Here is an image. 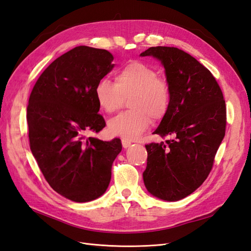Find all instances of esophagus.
<instances>
[{
    "mask_svg": "<svg viewBox=\"0 0 251 251\" xmlns=\"http://www.w3.org/2000/svg\"><path fill=\"white\" fill-rule=\"evenodd\" d=\"M121 143H123V147L125 148V149H126V148H128L131 146V141L130 140H127V139H125V138H123L121 139Z\"/></svg>",
    "mask_w": 251,
    "mask_h": 251,
    "instance_id": "1",
    "label": "esophagus"
}]
</instances>
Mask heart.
Segmentation results:
<instances>
[{"instance_id":"b5f03b06","label":"heart","mask_w":251,"mask_h":251,"mask_svg":"<svg viewBox=\"0 0 251 251\" xmlns=\"http://www.w3.org/2000/svg\"><path fill=\"white\" fill-rule=\"evenodd\" d=\"M95 97L107 113L118 111L128 98V110L109 121L112 135L127 140L137 138L147 130L151 119L160 121L169 111L171 89L158 76V72L140 60H132L116 72L115 82L108 78L98 80Z\"/></svg>"}]
</instances>
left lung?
Listing matches in <instances>:
<instances>
[{
	"label": "left lung",
	"instance_id": "1",
	"mask_svg": "<svg viewBox=\"0 0 251 251\" xmlns=\"http://www.w3.org/2000/svg\"><path fill=\"white\" fill-rule=\"evenodd\" d=\"M141 56L161 60L171 103L154 134L171 139L146 146L143 181L165 201H178L206 180L226 128V105L214 75L198 60L175 47H151Z\"/></svg>",
	"mask_w": 251,
	"mask_h": 251
}]
</instances>
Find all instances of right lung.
Returning <instances> with one entry per match:
<instances>
[{
  "label": "right lung",
  "mask_w": 251,
  "mask_h": 251,
  "mask_svg": "<svg viewBox=\"0 0 251 251\" xmlns=\"http://www.w3.org/2000/svg\"><path fill=\"white\" fill-rule=\"evenodd\" d=\"M104 49L78 46L52 62L31 91L27 107L30 149L45 179L74 202L100 197L123 146L88 133L105 126L95 87L114 67Z\"/></svg>",
  "instance_id": "1"
}]
</instances>
